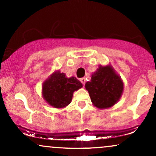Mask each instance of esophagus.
Returning <instances> with one entry per match:
<instances>
[{"instance_id": "esophagus-1", "label": "esophagus", "mask_w": 156, "mask_h": 156, "mask_svg": "<svg viewBox=\"0 0 156 156\" xmlns=\"http://www.w3.org/2000/svg\"><path fill=\"white\" fill-rule=\"evenodd\" d=\"M80 82H81L82 83H83V85H84V84H85V83H86V78H80Z\"/></svg>"}]
</instances>
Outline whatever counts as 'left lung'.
I'll return each instance as SVG.
<instances>
[{"instance_id":"1","label":"left lung","mask_w":156,"mask_h":156,"mask_svg":"<svg viewBox=\"0 0 156 156\" xmlns=\"http://www.w3.org/2000/svg\"><path fill=\"white\" fill-rule=\"evenodd\" d=\"M85 87L92 104L99 109H105L119 101L124 90V83L112 66L108 64L100 65Z\"/></svg>"}]
</instances>
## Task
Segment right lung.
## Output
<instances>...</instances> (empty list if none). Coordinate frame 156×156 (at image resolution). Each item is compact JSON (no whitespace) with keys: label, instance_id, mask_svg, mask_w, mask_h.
<instances>
[{"label":"right lung","instance_id":"obj_1","mask_svg":"<svg viewBox=\"0 0 156 156\" xmlns=\"http://www.w3.org/2000/svg\"><path fill=\"white\" fill-rule=\"evenodd\" d=\"M82 87V83L76 78H67L64 73L56 70L43 82L42 94L44 101L51 106L62 108L71 103L73 92Z\"/></svg>","mask_w":156,"mask_h":156}]
</instances>
